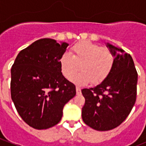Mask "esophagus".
Segmentation results:
<instances>
[{
    "label": "esophagus",
    "mask_w": 146,
    "mask_h": 146,
    "mask_svg": "<svg viewBox=\"0 0 146 146\" xmlns=\"http://www.w3.org/2000/svg\"><path fill=\"white\" fill-rule=\"evenodd\" d=\"M76 91H77V94H81V88L80 86H77L76 87Z\"/></svg>",
    "instance_id": "obj_1"
}]
</instances>
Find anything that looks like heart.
Instances as JSON below:
<instances>
[{"mask_svg": "<svg viewBox=\"0 0 146 146\" xmlns=\"http://www.w3.org/2000/svg\"><path fill=\"white\" fill-rule=\"evenodd\" d=\"M70 53L65 52L60 57L61 72L67 79L72 78V80L77 84H86L91 81L93 83L102 82L109 75L114 64V55L111 50L88 41L75 44ZM80 66L82 72L75 77Z\"/></svg>", "mask_w": 146, "mask_h": 146, "instance_id": "1", "label": "heart"}]
</instances>
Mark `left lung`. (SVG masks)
<instances>
[{
    "mask_svg": "<svg viewBox=\"0 0 146 146\" xmlns=\"http://www.w3.org/2000/svg\"><path fill=\"white\" fill-rule=\"evenodd\" d=\"M114 55L109 75L96 87L84 88L86 102L82 118L86 124L98 131L116 128L129 115L136 101L137 72L133 59L121 49L108 44Z\"/></svg>",
    "mask_w": 146,
    "mask_h": 146,
    "instance_id": "1",
    "label": "left lung"
}]
</instances>
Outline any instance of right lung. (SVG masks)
I'll use <instances>...</instances> for the list:
<instances>
[{
	"label": "right lung",
	"mask_w": 146,
	"mask_h": 146,
	"mask_svg": "<svg viewBox=\"0 0 146 146\" xmlns=\"http://www.w3.org/2000/svg\"><path fill=\"white\" fill-rule=\"evenodd\" d=\"M68 46L41 38L21 50L11 66V99L22 119L36 129L58 123L64 105L76 95L60 65Z\"/></svg>",
	"instance_id": "add662e5"
}]
</instances>
